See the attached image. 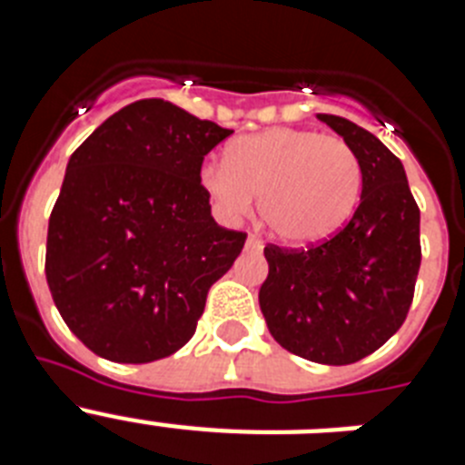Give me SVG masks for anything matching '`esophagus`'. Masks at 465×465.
<instances>
[{"label":"esophagus","mask_w":465,"mask_h":465,"mask_svg":"<svg viewBox=\"0 0 465 465\" xmlns=\"http://www.w3.org/2000/svg\"><path fill=\"white\" fill-rule=\"evenodd\" d=\"M246 249H252V252H261L262 242L258 240L256 235H249V237H246Z\"/></svg>","instance_id":"esophagus-1"}]
</instances>
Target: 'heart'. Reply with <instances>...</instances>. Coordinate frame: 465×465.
<instances>
[{
  "instance_id": "heart-1",
  "label": "heart",
  "mask_w": 465,
  "mask_h": 465,
  "mask_svg": "<svg viewBox=\"0 0 465 465\" xmlns=\"http://www.w3.org/2000/svg\"><path fill=\"white\" fill-rule=\"evenodd\" d=\"M359 155L344 139L314 130L272 127L246 134L200 167V183L225 221L253 212L279 242L305 246L342 228L361 193Z\"/></svg>"
}]
</instances>
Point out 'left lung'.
<instances>
[{"label":"left lung","mask_w":465,"mask_h":465,"mask_svg":"<svg viewBox=\"0 0 465 465\" xmlns=\"http://www.w3.org/2000/svg\"><path fill=\"white\" fill-rule=\"evenodd\" d=\"M359 155L354 216L307 249L268 244L261 312L272 338L300 359L349 365L371 356L408 319L421 242L419 207L402 163L372 133L319 114Z\"/></svg>","instance_id":"1"}]
</instances>
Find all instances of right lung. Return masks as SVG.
Returning <instances> with one entry per match:
<instances>
[{"label": "right lung", "instance_id": "1", "mask_svg": "<svg viewBox=\"0 0 465 465\" xmlns=\"http://www.w3.org/2000/svg\"><path fill=\"white\" fill-rule=\"evenodd\" d=\"M232 130L165 100L106 118L67 163L48 219L46 282L69 331L116 363L165 359L193 338L207 293L244 246L200 183Z\"/></svg>", "mask_w": 465, "mask_h": 465}]
</instances>
